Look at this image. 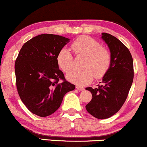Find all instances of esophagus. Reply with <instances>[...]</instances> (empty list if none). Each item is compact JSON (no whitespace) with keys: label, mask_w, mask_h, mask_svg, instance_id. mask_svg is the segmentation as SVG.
<instances>
[{"label":"esophagus","mask_w":147,"mask_h":147,"mask_svg":"<svg viewBox=\"0 0 147 147\" xmlns=\"http://www.w3.org/2000/svg\"><path fill=\"white\" fill-rule=\"evenodd\" d=\"M76 89L77 90H80V91H82V90H85V89H84V87H82L81 86H76Z\"/></svg>","instance_id":"esophagus-1"}]
</instances>
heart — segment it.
Instances as JSON below:
<instances>
[{
    "label": "heart",
    "mask_w": 147,
    "mask_h": 147,
    "mask_svg": "<svg viewBox=\"0 0 147 147\" xmlns=\"http://www.w3.org/2000/svg\"><path fill=\"white\" fill-rule=\"evenodd\" d=\"M71 49L77 56H85L82 67L83 69L73 71L67 76L70 82L79 85L90 83L96 79L103 78L109 70L112 62L110 50L102 47L96 39L89 36H80L71 44ZM58 67L65 73L74 68V56L67 49L63 48L57 55Z\"/></svg>",
    "instance_id": "obj_1"
}]
</instances>
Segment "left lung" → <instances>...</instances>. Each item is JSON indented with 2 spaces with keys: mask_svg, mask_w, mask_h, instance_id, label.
Instances as JSON below:
<instances>
[{
  "mask_svg": "<svg viewBox=\"0 0 147 147\" xmlns=\"http://www.w3.org/2000/svg\"><path fill=\"white\" fill-rule=\"evenodd\" d=\"M102 39L108 44L112 55V62L101 85L92 88V98L85 105L87 111L97 119H107L121 109L126 101L133 83L134 70L132 55L126 46L117 38L103 32Z\"/></svg>",
  "mask_w": 147,
  "mask_h": 147,
  "instance_id": "left-lung-1",
  "label": "left lung"
}]
</instances>
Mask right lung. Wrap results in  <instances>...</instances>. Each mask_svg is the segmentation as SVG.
<instances>
[{"label": "right lung", "mask_w": 147, "mask_h": 147, "mask_svg": "<svg viewBox=\"0 0 147 147\" xmlns=\"http://www.w3.org/2000/svg\"><path fill=\"white\" fill-rule=\"evenodd\" d=\"M69 40L56 34H39L25 43L16 57L18 93L28 109L37 116L55 113L66 93L75 89L57 63V54Z\"/></svg>", "instance_id": "add662e5"}]
</instances>
